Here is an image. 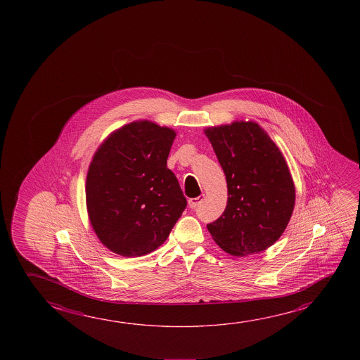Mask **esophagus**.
Listing matches in <instances>:
<instances>
[{
    "instance_id": "1",
    "label": "esophagus",
    "mask_w": 360,
    "mask_h": 360,
    "mask_svg": "<svg viewBox=\"0 0 360 360\" xmlns=\"http://www.w3.org/2000/svg\"><path fill=\"white\" fill-rule=\"evenodd\" d=\"M203 200H205V195H200V197H197V198H191V200H188V205L192 210H195V208H197V207L200 206V203L203 202Z\"/></svg>"
}]
</instances>
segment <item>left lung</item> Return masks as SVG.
<instances>
[{
	"label": "left lung",
	"instance_id": "1",
	"mask_svg": "<svg viewBox=\"0 0 360 360\" xmlns=\"http://www.w3.org/2000/svg\"><path fill=\"white\" fill-rule=\"evenodd\" d=\"M227 181L221 217L207 229L233 256L257 254L283 235L294 211L295 187L276 144L254 122L206 129Z\"/></svg>",
	"mask_w": 360,
	"mask_h": 360
}]
</instances>
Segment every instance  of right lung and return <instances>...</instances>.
<instances>
[{
    "mask_svg": "<svg viewBox=\"0 0 360 360\" xmlns=\"http://www.w3.org/2000/svg\"><path fill=\"white\" fill-rule=\"evenodd\" d=\"M174 130L142 120L101 144L89 167L86 207L101 243L124 257L160 248L187 200L167 158Z\"/></svg>",
    "mask_w": 360,
    "mask_h": 360,
    "instance_id": "obj_1",
    "label": "right lung"
}]
</instances>
